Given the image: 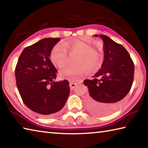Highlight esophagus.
<instances>
[{"instance_id":"obj_1","label":"esophagus","mask_w":148,"mask_h":148,"mask_svg":"<svg viewBox=\"0 0 148 148\" xmlns=\"http://www.w3.org/2000/svg\"><path fill=\"white\" fill-rule=\"evenodd\" d=\"M82 82H79V83H81ZM76 85H77V83H70V88H71V90H72L73 89L75 86H76Z\"/></svg>"}]
</instances>
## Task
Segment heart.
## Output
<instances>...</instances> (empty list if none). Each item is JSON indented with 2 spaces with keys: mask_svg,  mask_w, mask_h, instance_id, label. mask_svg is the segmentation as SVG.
I'll list each match as a JSON object with an SVG mask.
<instances>
[{
  "mask_svg": "<svg viewBox=\"0 0 148 148\" xmlns=\"http://www.w3.org/2000/svg\"><path fill=\"white\" fill-rule=\"evenodd\" d=\"M76 53L77 56L74 60L73 66H67L60 72V76L71 80L77 78L88 72H94L99 67L101 63V55L97 49L85 42L76 40L58 43L51 53V60L53 64L59 68H63L67 63L68 54Z\"/></svg>",
  "mask_w": 148,
  "mask_h": 148,
  "instance_id": "1",
  "label": "heart"
}]
</instances>
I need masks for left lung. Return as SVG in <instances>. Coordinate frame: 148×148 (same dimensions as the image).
<instances>
[{"label": "left lung", "instance_id": "1", "mask_svg": "<svg viewBox=\"0 0 148 148\" xmlns=\"http://www.w3.org/2000/svg\"><path fill=\"white\" fill-rule=\"evenodd\" d=\"M95 34V36H97ZM104 42V60L94 79L83 82L88 88L86 106L99 115L114 113L123 103L134 81V63L126 49L105 35H99ZM101 77V79H97Z\"/></svg>", "mask_w": 148, "mask_h": 148}]
</instances>
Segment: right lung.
<instances>
[{
	"instance_id": "add662e5",
	"label": "right lung",
	"mask_w": 148,
	"mask_h": 148,
	"mask_svg": "<svg viewBox=\"0 0 148 148\" xmlns=\"http://www.w3.org/2000/svg\"><path fill=\"white\" fill-rule=\"evenodd\" d=\"M60 40L58 38H48L26 47L15 67L16 86L23 102L43 117L62 110L70 94L67 80L54 82L58 71L50 56Z\"/></svg>"
}]
</instances>
